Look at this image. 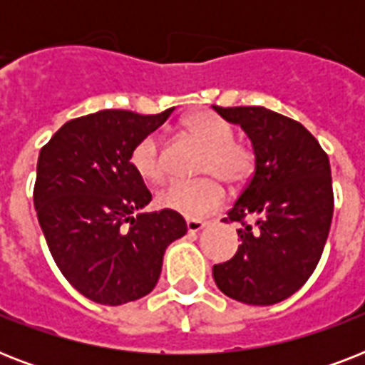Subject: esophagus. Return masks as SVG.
<instances>
[{"mask_svg": "<svg viewBox=\"0 0 365 365\" xmlns=\"http://www.w3.org/2000/svg\"><path fill=\"white\" fill-rule=\"evenodd\" d=\"M185 225H187V233H199V231H202V229L206 227V222H200V220H187Z\"/></svg>", "mask_w": 365, "mask_h": 365, "instance_id": "34e87169", "label": "esophagus"}]
</instances>
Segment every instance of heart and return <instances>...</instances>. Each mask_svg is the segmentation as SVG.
<instances>
[{"label":"heart","mask_w":365,"mask_h":365,"mask_svg":"<svg viewBox=\"0 0 365 365\" xmlns=\"http://www.w3.org/2000/svg\"><path fill=\"white\" fill-rule=\"evenodd\" d=\"M183 130L205 145L197 172L206 174L191 182H170L157 193V205L185 217H200L217 210L225 200V182L240 189L255 172V151L235 138L233 125L212 111H197L183 119ZM130 165L145 182L165 178V153L159 134H148L130 151Z\"/></svg>","instance_id":"1"}]
</instances>
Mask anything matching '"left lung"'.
Returning <instances> with one entry per match:
<instances>
[{
	"mask_svg": "<svg viewBox=\"0 0 365 365\" xmlns=\"http://www.w3.org/2000/svg\"><path fill=\"white\" fill-rule=\"evenodd\" d=\"M214 110L252 140L255 172L227 212L242 242L214 265L223 294L248 305H274L295 294L317 269L334 217L326 151L301 123L261 106Z\"/></svg>",
	"mask_w": 365,
	"mask_h": 365,
	"instance_id": "left-lung-1",
	"label": "left lung"
}]
</instances>
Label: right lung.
Instances as JSON below:
<instances>
[{
	"label": "right lung",
	"instance_id": "1",
	"mask_svg": "<svg viewBox=\"0 0 365 365\" xmlns=\"http://www.w3.org/2000/svg\"><path fill=\"white\" fill-rule=\"evenodd\" d=\"M172 111L102 110L77 117L39 151L37 220L60 272L94 303L117 307L148 295L166 246L187 233L176 212H142L151 193L130 165L138 140Z\"/></svg>",
	"mask_w": 365,
	"mask_h": 365
}]
</instances>
